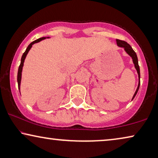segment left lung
Instances as JSON below:
<instances>
[{
    "label": "left lung",
    "mask_w": 158,
    "mask_h": 158,
    "mask_svg": "<svg viewBox=\"0 0 158 158\" xmlns=\"http://www.w3.org/2000/svg\"><path fill=\"white\" fill-rule=\"evenodd\" d=\"M116 42H117L118 45L119 47H121V48H123L124 49H125V51H126V52L131 56L132 59H133V62L134 63V64H135V67L136 70H137V72L138 74V79H139V82H138V88H137V89H136L135 94H134V95L133 96V98H132V100H133V98H135L136 94H137V93H138V89H139V87H140V67H139V65H138V56H137V55H136V53L135 52V51H134L133 48H131V46L129 44L127 43L126 42H125L123 40H121L116 39Z\"/></svg>",
    "instance_id": "8db88e82"
}]
</instances>
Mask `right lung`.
Wrapping results in <instances>:
<instances>
[{
  "label": "right lung",
  "instance_id": "1",
  "mask_svg": "<svg viewBox=\"0 0 158 158\" xmlns=\"http://www.w3.org/2000/svg\"><path fill=\"white\" fill-rule=\"evenodd\" d=\"M45 39V37H41V38H39L36 40H35L33 42H32L31 43H30L29 45L26 49V50L24 53H23V55L22 56V58H21V62H20V64L19 66V68H18V89H20V81H21V75H22V69H23V63H24V61H25V59L26 57V55L28 53V52L30 49V48H32V44H35V43H37V42H38L42 40Z\"/></svg>",
  "mask_w": 158,
  "mask_h": 158
}]
</instances>
